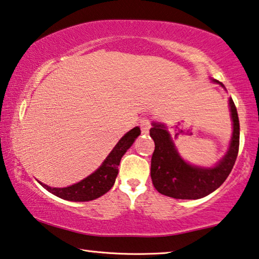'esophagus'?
<instances>
[{"label": "esophagus", "instance_id": "34e87169", "mask_svg": "<svg viewBox=\"0 0 259 259\" xmlns=\"http://www.w3.org/2000/svg\"><path fill=\"white\" fill-rule=\"evenodd\" d=\"M141 130H142V134H149V130L151 128V122L149 121L148 118H142L141 119Z\"/></svg>", "mask_w": 259, "mask_h": 259}]
</instances>
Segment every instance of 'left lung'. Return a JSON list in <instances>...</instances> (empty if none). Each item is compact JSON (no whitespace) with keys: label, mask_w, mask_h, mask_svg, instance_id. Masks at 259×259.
Masks as SVG:
<instances>
[{"label":"left lung","mask_w":259,"mask_h":259,"mask_svg":"<svg viewBox=\"0 0 259 259\" xmlns=\"http://www.w3.org/2000/svg\"><path fill=\"white\" fill-rule=\"evenodd\" d=\"M213 81L226 90L223 83L218 80ZM229 108L233 136L225 157L211 167L196 166L185 161L166 126L163 123H152L150 136L154 141V151L151 159V179L154 188L160 194L175 199H201L225 183L234 167L240 146V121L231 98H229Z\"/></svg>","instance_id":"left-lung-1"}]
</instances>
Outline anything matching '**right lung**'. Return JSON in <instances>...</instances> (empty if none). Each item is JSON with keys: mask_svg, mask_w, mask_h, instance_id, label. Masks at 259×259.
<instances>
[{"mask_svg": "<svg viewBox=\"0 0 259 259\" xmlns=\"http://www.w3.org/2000/svg\"><path fill=\"white\" fill-rule=\"evenodd\" d=\"M140 135V126H136V128L128 131L118 141L115 148L111 150V152L108 154V157L101 164V166L95 172H93L91 176H88L87 178L79 181V183L64 188L48 186V185L40 183V181L39 184L50 193L64 200H68V201L81 202L98 199L103 194H106L114 186L115 180H116V177L118 175V165L121 158L126 152V150L134 144L135 140Z\"/></svg>", "mask_w": 259, "mask_h": 259, "instance_id": "1", "label": "right lung"}]
</instances>
